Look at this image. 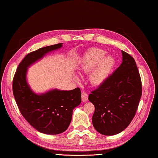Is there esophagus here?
<instances>
[{"label":"esophagus","instance_id":"esophagus-1","mask_svg":"<svg viewBox=\"0 0 158 158\" xmlns=\"http://www.w3.org/2000/svg\"><path fill=\"white\" fill-rule=\"evenodd\" d=\"M81 98H82V101L83 102H85L87 101V99H88V95H87V94L86 93H82V95H81Z\"/></svg>","mask_w":158,"mask_h":158}]
</instances>
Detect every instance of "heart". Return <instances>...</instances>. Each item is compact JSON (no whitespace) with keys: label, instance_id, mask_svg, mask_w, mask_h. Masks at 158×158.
I'll return each instance as SVG.
<instances>
[{"label":"heart","instance_id":"obj_1","mask_svg":"<svg viewBox=\"0 0 158 158\" xmlns=\"http://www.w3.org/2000/svg\"><path fill=\"white\" fill-rule=\"evenodd\" d=\"M106 52L102 49L94 48L89 50L81 60L80 69L84 73H90L89 82L94 86H99L104 83L112 73L116 65V60L111 55L105 56ZM75 81L79 78L74 76Z\"/></svg>","mask_w":158,"mask_h":158}]
</instances>
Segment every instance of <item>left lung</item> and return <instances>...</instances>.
<instances>
[{"label": "left lung", "mask_w": 158, "mask_h": 158, "mask_svg": "<svg viewBox=\"0 0 158 158\" xmlns=\"http://www.w3.org/2000/svg\"><path fill=\"white\" fill-rule=\"evenodd\" d=\"M122 63L98 89L89 94L94 106L93 124L104 135L123 131L134 117L142 94V85L135 60L123 51Z\"/></svg>", "instance_id": "obj_1"}]
</instances>
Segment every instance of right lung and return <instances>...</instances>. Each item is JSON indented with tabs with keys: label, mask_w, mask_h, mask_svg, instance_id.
Listing matches in <instances>:
<instances>
[{
	"label": "right lung",
	"mask_w": 158,
	"mask_h": 158,
	"mask_svg": "<svg viewBox=\"0 0 158 158\" xmlns=\"http://www.w3.org/2000/svg\"><path fill=\"white\" fill-rule=\"evenodd\" d=\"M62 46L63 43L48 46L28 54L19 64L13 78V94L22 115L31 127L45 134H59L69 128L73 110L81 102V89H53L36 93L29 85L27 73L29 67Z\"/></svg>",
	"instance_id": "right-lung-1"
}]
</instances>
